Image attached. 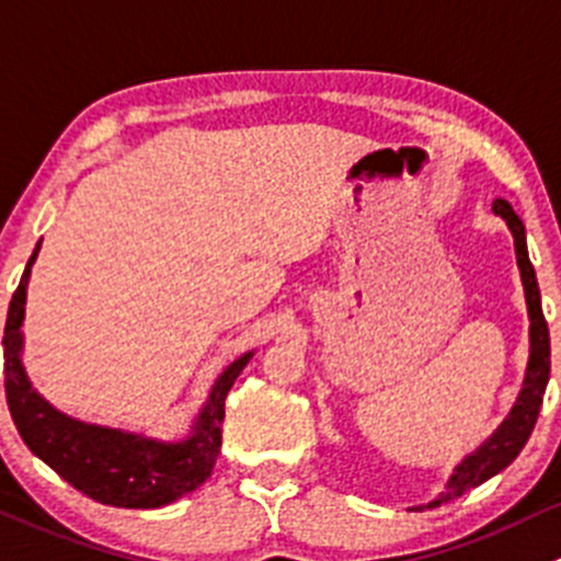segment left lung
Instances as JSON below:
<instances>
[{
    "label": "left lung",
    "instance_id": "left-lung-1",
    "mask_svg": "<svg viewBox=\"0 0 561 561\" xmlns=\"http://www.w3.org/2000/svg\"><path fill=\"white\" fill-rule=\"evenodd\" d=\"M494 216H500L507 224L513 234V245H516V264L518 273H522L524 283V299H527V313H529V362H527V375H524L522 391H518V400L513 402L511 413L494 430V435L489 440H483L481 446L472 454H467L461 459V465L454 467L451 478L446 483V492H440L437 500H432L426 507H435L440 502L454 500V496L467 494L470 489L481 486L489 478H494L496 472L505 470L522 448L527 446L529 435L535 430V421H538L542 394H546L548 386V373H551V340H548V323L540 308V288L538 278H535V267L529 262L527 253V232H524L522 218L513 213L511 202L507 199H494L492 202Z\"/></svg>",
    "mask_w": 561,
    "mask_h": 561
}]
</instances>
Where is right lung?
Listing matches in <instances>:
<instances>
[{
  "instance_id": "right-lung-1",
  "label": "right lung",
  "mask_w": 561,
  "mask_h": 561,
  "mask_svg": "<svg viewBox=\"0 0 561 561\" xmlns=\"http://www.w3.org/2000/svg\"><path fill=\"white\" fill-rule=\"evenodd\" d=\"M37 253L39 242L10 299L2 340L8 408L28 451L59 472L69 486L102 505L148 511V507L170 505L183 494L199 489L210 478L221 451L224 400L242 367L251 362L253 351L242 354L218 375L210 397L194 419L192 432L183 440H159L142 432L72 419L37 394L21 362L26 286Z\"/></svg>"
}]
</instances>
